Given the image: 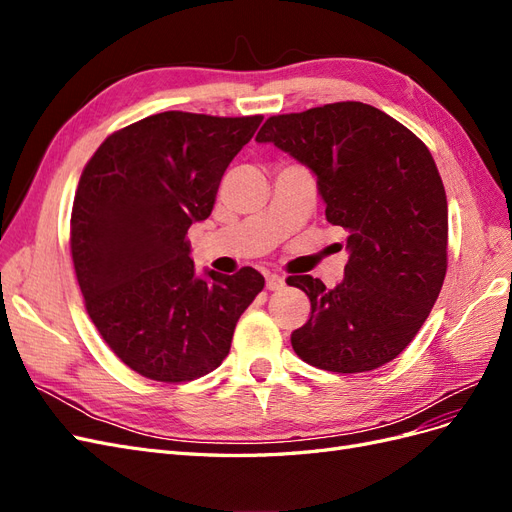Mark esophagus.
I'll use <instances>...</instances> for the list:
<instances>
[{"label": "esophagus", "mask_w": 512, "mask_h": 512, "mask_svg": "<svg viewBox=\"0 0 512 512\" xmlns=\"http://www.w3.org/2000/svg\"><path fill=\"white\" fill-rule=\"evenodd\" d=\"M284 286H286V282H284L282 275H277V273L267 275V288L269 290H282Z\"/></svg>", "instance_id": "1"}]
</instances>
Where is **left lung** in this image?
<instances>
[{
    "label": "left lung",
    "mask_w": 512,
    "mask_h": 512,
    "mask_svg": "<svg viewBox=\"0 0 512 512\" xmlns=\"http://www.w3.org/2000/svg\"><path fill=\"white\" fill-rule=\"evenodd\" d=\"M273 143L316 175L327 220L348 230L344 280L290 275L312 314L292 331L309 365L359 374L393 361L421 331L446 275L448 205L429 149L406 126L363 102L273 115Z\"/></svg>",
    "instance_id": "1"
}]
</instances>
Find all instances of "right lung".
Here are the masks:
<instances>
[{
    "instance_id": "right-lung-1",
    "label": "right lung",
    "mask_w": 512,
    "mask_h": 512,
    "mask_svg": "<svg viewBox=\"0 0 512 512\" xmlns=\"http://www.w3.org/2000/svg\"><path fill=\"white\" fill-rule=\"evenodd\" d=\"M260 121L158 113L113 132L83 168L70 220L76 280L108 348L149 380L190 382L220 367L265 286L252 267L198 277L185 239Z\"/></svg>"
}]
</instances>
